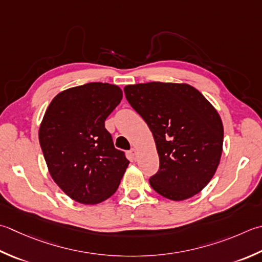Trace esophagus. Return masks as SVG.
<instances>
[{
	"mask_svg": "<svg viewBox=\"0 0 262 262\" xmlns=\"http://www.w3.org/2000/svg\"><path fill=\"white\" fill-rule=\"evenodd\" d=\"M130 153H132V156H133V158L134 159H136V155H137V152H136V148H134L133 147L132 150H130Z\"/></svg>",
	"mask_w": 262,
	"mask_h": 262,
	"instance_id": "1",
	"label": "esophagus"
}]
</instances>
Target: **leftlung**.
Instances as JSON below:
<instances>
[{
	"instance_id": "left-lung-1",
	"label": "left lung",
	"mask_w": 262,
	"mask_h": 262,
	"mask_svg": "<svg viewBox=\"0 0 262 262\" xmlns=\"http://www.w3.org/2000/svg\"><path fill=\"white\" fill-rule=\"evenodd\" d=\"M124 91L155 137L160 166L150 177L152 188L172 201L201 192L223 152L224 127L216 109L187 84L151 81Z\"/></svg>"
}]
</instances>
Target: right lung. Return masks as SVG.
<instances>
[{"label":"right lung","mask_w":262,"mask_h":262,"mask_svg":"<svg viewBox=\"0 0 262 262\" xmlns=\"http://www.w3.org/2000/svg\"><path fill=\"white\" fill-rule=\"evenodd\" d=\"M122 92L107 83H89L61 92L39 127V144L58 186L75 201L96 204L114 194L129 161L117 150L104 121Z\"/></svg>","instance_id":"right-lung-1"}]
</instances>
